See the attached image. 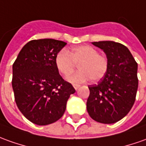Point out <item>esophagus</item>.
Segmentation results:
<instances>
[{
	"label": "esophagus",
	"mask_w": 146,
	"mask_h": 146,
	"mask_svg": "<svg viewBox=\"0 0 146 146\" xmlns=\"http://www.w3.org/2000/svg\"><path fill=\"white\" fill-rule=\"evenodd\" d=\"M73 86H74V88H75V90H77L78 89H79V86H79V84H73Z\"/></svg>",
	"instance_id": "34e87169"
}]
</instances>
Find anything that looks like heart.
<instances>
[{
	"label": "heart",
	"mask_w": 146,
	"mask_h": 146,
	"mask_svg": "<svg viewBox=\"0 0 146 146\" xmlns=\"http://www.w3.org/2000/svg\"><path fill=\"white\" fill-rule=\"evenodd\" d=\"M78 64L80 71L67 77L71 83H84L87 80L98 82L108 71L109 61L103 55L90 45H82L70 50H62L55 58V66L63 76H67Z\"/></svg>",
	"instance_id": "heart-1"
}]
</instances>
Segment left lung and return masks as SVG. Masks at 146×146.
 Segmentation results:
<instances>
[{
	"instance_id": "8db88e82",
	"label": "left lung",
	"mask_w": 146,
	"mask_h": 146,
	"mask_svg": "<svg viewBox=\"0 0 146 146\" xmlns=\"http://www.w3.org/2000/svg\"><path fill=\"white\" fill-rule=\"evenodd\" d=\"M92 44L105 52L109 68L98 84L88 86L90 95L86 110L94 121L115 123L129 112L135 102L137 63L128 48L120 43L99 41Z\"/></svg>"
}]
</instances>
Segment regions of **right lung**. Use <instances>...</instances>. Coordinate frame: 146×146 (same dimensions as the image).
Instances as JSON below:
<instances>
[{"instance_id":"right-lung-1","label":"right lung","mask_w":146,"mask_h":146,"mask_svg":"<svg viewBox=\"0 0 146 146\" xmlns=\"http://www.w3.org/2000/svg\"><path fill=\"white\" fill-rule=\"evenodd\" d=\"M66 44L53 39L29 41L13 65L15 101L23 115L34 124L45 125L58 121L70 95L75 92L55 66L56 56Z\"/></svg>"}]
</instances>
